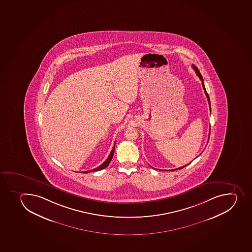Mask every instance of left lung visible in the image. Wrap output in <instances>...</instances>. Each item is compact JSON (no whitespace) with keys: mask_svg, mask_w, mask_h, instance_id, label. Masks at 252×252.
Wrapping results in <instances>:
<instances>
[{"mask_svg":"<svg viewBox=\"0 0 252 252\" xmlns=\"http://www.w3.org/2000/svg\"><path fill=\"white\" fill-rule=\"evenodd\" d=\"M192 68L195 70V72L197 73V76H198L199 78L201 80V82H202V87H203L204 91H205V94H206V97H207V99H208L209 106H210V110H211V102H210V98H209L208 94L206 92V88H205V86H204V82L203 78H202V76H201V73L199 72L198 68H197L194 64H192ZM209 136H210V134H209ZM186 165H184V166H181V167L177 168V169H175V170H180V169H182V168L185 167Z\"/></svg>","mask_w":252,"mask_h":252,"instance_id":"1","label":"left lung"}]
</instances>
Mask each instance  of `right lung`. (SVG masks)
<instances>
[{
  "instance_id": "add662e5",
  "label": "right lung",
  "mask_w": 252,
  "mask_h": 252,
  "mask_svg": "<svg viewBox=\"0 0 252 252\" xmlns=\"http://www.w3.org/2000/svg\"><path fill=\"white\" fill-rule=\"evenodd\" d=\"M114 150H115V145L113 146V149H112V151H111L110 154H109V156H108V159L106 160L102 164V165H99L98 167L95 168V169H93V170H87V171H84V172L82 173H89L91 172V171H98V170H103L104 168L107 167L108 165H109V163H110L111 160L113 158V154H114Z\"/></svg>"
}]
</instances>
